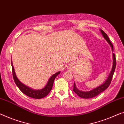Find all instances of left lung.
Segmentation results:
<instances>
[{
    "mask_svg": "<svg viewBox=\"0 0 124 124\" xmlns=\"http://www.w3.org/2000/svg\"><path fill=\"white\" fill-rule=\"evenodd\" d=\"M100 32L102 34V36L104 37V38L106 39L107 42H108V43L110 44L112 49V51L113 52L114 50V47L113 45L111 42L110 40L108 37V36L106 33H105L102 29H100ZM112 58H113V63H112V67L111 70L109 75L108 76V77L107 78L106 81L103 83L102 84L96 87V88H94L93 89H92L91 90L88 91H82L81 90L78 89V88L77 87L76 85L75 82L74 83L73 85V91L77 94V95L79 96L80 97L83 98V99H91V98H93L94 97H96V96L99 95V94H100L101 92L104 91L105 90H106L108 88V87L109 86L111 81L112 76L115 72V69L116 68V58H115V55L112 53Z\"/></svg>",
    "mask_w": 124,
    "mask_h": 124,
    "instance_id": "8db88e82",
    "label": "left lung"
}]
</instances>
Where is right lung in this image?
<instances>
[{
  "label": "right lung",
  "mask_w": 124,
  "mask_h": 124,
  "mask_svg": "<svg viewBox=\"0 0 124 124\" xmlns=\"http://www.w3.org/2000/svg\"><path fill=\"white\" fill-rule=\"evenodd\" d=\"M12 73L13 76V78L14 80V82L16 83V85L18 86V87L19 88V90L26 95L28 96L34 98V99H42V98L46 96L49 93V92L51 91L52 88L53 82L57 76H58L59 74L60 73L61 71H58L57 72L53 74L52 75V76L48 79L47 84L46 86L44 87L43 88H41L39 90H34L32 88H31L28 86L25 85L23 83L19 81V79L18 78L17 76H16V72H15L14 66L13 65V63L12 61Z\"/></svg>",
  "instance_id": "add662e5"
}]
</instances>
